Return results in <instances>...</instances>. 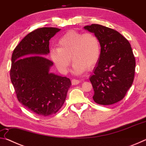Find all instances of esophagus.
Instances as JSON below:
<instances>
[{
  "label": "esophagus",
  "mask_w": 146,
  "mask_h": 146,
  "mask_svg": "<svg viewBox=\"0 0 146 146\" xmlns=\"http://www.w3.org/2000/svg\"><path fill=\"white\" fill-rule=\"evenodd\" d=\"M80 82V81L79 80H77V79H73V80H71V84H72V85H77Z\"/></svg>",
  "instance_id": "34e87169"
}]
</instances>
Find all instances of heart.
<instances>
[{
	"label": "heart",
	"instance_id": "heart-1",
	"mask_svg": "<svg viewBox=\"0 0 146 146\" xmlns=\"http://www.w3.org/2000/svg\"><path fill=\"white\" fill-rule=\"evenodd\" d=\"M51 60L62 73L68 72L73 61V72L78 75L91 70L96 65L100 55L98 38L91 33H82L75 30L66 33L58 41V48L49 51Z\"/></svg>",
	"mask_w": 146,
	"mask_h": 146
}]
</instances>
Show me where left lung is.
Returning <instances> with one entry per match:
<instances>
[{
  "label": "left lung",
  "mask_w": 146,
  "mask_h": 146,
  "mask_svg": "<svg viewBox=\"0 0 146 146\" xmlns=\"http://www.w3.org/2000/svg\"><path fill=\"white\" fill-rule=\"evenodd\" d=\"M100 42V55L90 80L93 98L100 105H111L125 97L134 80L135 58L126 38L114 29L99 24L84 26Z\"/></svg>",
  "instance_id": "1"
}]
</instances>
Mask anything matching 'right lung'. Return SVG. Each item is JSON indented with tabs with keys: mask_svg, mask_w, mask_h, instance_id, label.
<instances>
[{
	"mask_svg": "<svg viewBox=\"0 0 146 146\" xmlns=\"http://www.w3.org/2000/svg\"><path fill=\"white\" fill-rule=\"evenodd\" d=\"M60 30L35 29L20 42L11 56L10 77L18 100L43 117L60 110L71 86L70 78L49 72L53 63L43 56L49 53V40Z\"/></svg>",
	"mask_w": 146,
	"mask_h": 146,
	"instance_id": "right-lung-1",
	"label": "right lung"
}]
</instances>
